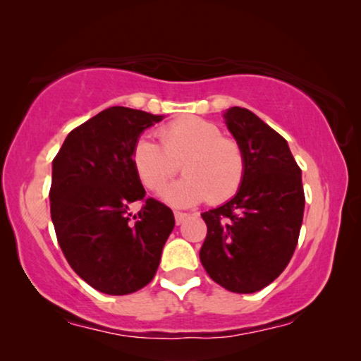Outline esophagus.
I'll list each match as a JSON object with an SVG mask.
<instances>
[{
  "label": "esophagus",
  "instance_id": "34e87169",
  "mask_svg": "<svg viewBox=\"0 0 361 361\" xmlns=\"http://www.w3.org/2000/svg\"><path fill=\"white\" fill-rule=\"evenodd\" d=\"M174 216H176V224H177V225H180L182 221H184L189 215L184 214V212H174Z\"/></svg>",
  "mask_w": 361,
  "mask_h": 361
}]
</instances>
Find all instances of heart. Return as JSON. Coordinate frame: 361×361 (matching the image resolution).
Listing matches in <instances>:
<instances>
[{"label": "heart", "mask_w": 361, "mask_h": 361, "mask_svg": "<svg viewBox=\"0 0 361 361\" xmlns=\"http://www.w3.org/2000/svg\"><path fill=\"white\" fill-rule=\"evenodd\" d=\"M161 145L149 137L133 142L130 161L147 190L159 192L180 169L184 179L162 192L174 207H190L205 199L224 204L240 190L245 179V152L219 125L200 116H182L157 130Z\"/></svg>", "instance_id": "heart-1"}]
</instances>
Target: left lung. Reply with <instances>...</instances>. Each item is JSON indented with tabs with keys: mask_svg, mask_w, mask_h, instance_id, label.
Wrapping results in <instances>:
<instances>
[{
	"mask_svg": "<svg viewBox=\"0 0 361 361\" xmlns=\"http://www.w3.org/2000/svg\"><path fill=\"white\" fill-rule=\"evenodd\" d=\"M225 121L245 152V179L233 199L202 214L200 261L221 288L251 294L293 258L304 216L302 176L288 141L253 111L233 106Z\"/></svg>",
	"mask_w": 361,
	"mask_h": 361,
	"instance_id": "1",
	"label": "left lung"
}]
</instances>
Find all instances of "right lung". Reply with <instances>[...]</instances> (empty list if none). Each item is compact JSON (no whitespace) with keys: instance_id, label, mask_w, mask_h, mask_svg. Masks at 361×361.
<instances>
[{"instance_id":"1","label":"right lung","mask_w":361,"mask_h":361,"mask_svg":"<svg viewBox=\"0 0 361 361\" xmlns=\"http://www.w3.org/2000/svg\"><path fill=\"white\" fill-rule=\"evenodd\" d=\"M162 116L111 106L68 133L52 161L51 216L71 268L93 289L131 294L154 278L176 220L146 197L131 146ZM133 201L142 210L129 214Z\"/></svg>"}]
</instances>
